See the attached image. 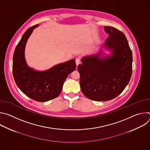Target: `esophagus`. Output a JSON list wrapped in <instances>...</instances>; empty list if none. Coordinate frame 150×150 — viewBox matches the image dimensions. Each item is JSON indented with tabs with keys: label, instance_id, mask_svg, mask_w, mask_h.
Masks as SVG:
<instances>
[{
	"label": "esophagus",
	"instance_id": "obj_1",
	"mask_svg": "<svg viewBox=\"0 0 150 150\" xmlns=\"http://www.w3.org/2000/svg\"><path fill=\"white\" fill-rule=\"evenodd\" d=\"M75 62H76V67H78V65L81 63L80 59H79V58H76V59H75Z\"/></svg>",
	"mask_w": 150,
	"mask_h": 150
}]
</instances>
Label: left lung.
<instances>
[{"label":"left lung","instance_id":"8db88e82","mask_svg":"<svg viewBox=\"0 0 150 150\" xmlns=\"http://www.w3.org/2000/svg\"><path fill=\"white\" fill-rule=\"evenodd\" d=\"M104 30L109 34L104 44L96 53L83 56L78 67L82 93L98 101L118 96L129 83L132 72V53L125 34L112 27Z\"/></svg>","mask_w":150,"mask_h":150}]
</instances>
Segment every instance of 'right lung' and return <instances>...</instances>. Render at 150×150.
<instances>
[{
    "label": "right lung",
    "instance_id": "add662e5",
    "mask_svg": "<svg viewBox=\"0 0 150 150\" xmlns=\"http://www.w3.org/2000/svg\"><path fill=\"white\" fill-rule=\"evenodd\" d=\"M28 29L16 46L13 56V75L18 87L27 96L39 102L57 97L68 75L76 69L75 60L60 63L45 71H38L28 65L25 56L27 42L33 30Z\"/></svg>",
    "mask_w": 150,
    "mask_h": 150
}]
</instances>
